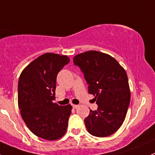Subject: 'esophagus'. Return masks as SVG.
Wrapping results in <instances>:
<instances>
[{
	"label": "esophagus",
	"instance_id": "1",
	"mask_svg": "<svg viewBox=\"0 0 155 155\" xmlns=\"http://www.w3.org/2000/svg\"><path fill=\"white\" fill-rule=\"evenodd\" d=\"M78 105H74H74H72V107H73L74 109H77L78 108Z\"/></svg>",
	"mask_w": 155,
	"mask_h": 155
}]
</instances>
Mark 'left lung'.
<instances>
[{
  "mask_svg": "<svg viewBox=\"0 0 155 155\" xmlns=\"http://www.w3.org/2000/svg\"><path fill=\"white\" fill-rule=\"evenodd\" d=\"M73 60L84 74L88 92L95 97L98 106L85 118L87 129L94 136H109L122 126L130 103L126 71L114 58L100 51L81 53Z\"/></svg>",
  "mask_w": 155,
  "mask_h": 155,
  "instance_id": "left-lung-1",
  "label": "left lung"
}]
</instances>
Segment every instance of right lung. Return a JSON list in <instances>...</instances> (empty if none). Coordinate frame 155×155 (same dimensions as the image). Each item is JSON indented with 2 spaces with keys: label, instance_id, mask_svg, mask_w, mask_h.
Here are the masks:
<instances>
[{
  "label": "right lung",
  "instance_id": "obj_1",
  "mask_svg": "<svg viewBox=\"0 0 155 155\" xmlns=\"http://www.w3.org/2000/svg\"><path fill=\"white\" fill-rule=\"evenodd\" d=\"M66 55L45 53L22 71L18 82V105L27 127L36 136L56 140L66 132L71 106H59L55 100L58 72L68 64Z\"/></svg>",
  "mask_w": 155,
  "mask_h": 155
}]
</instances>
